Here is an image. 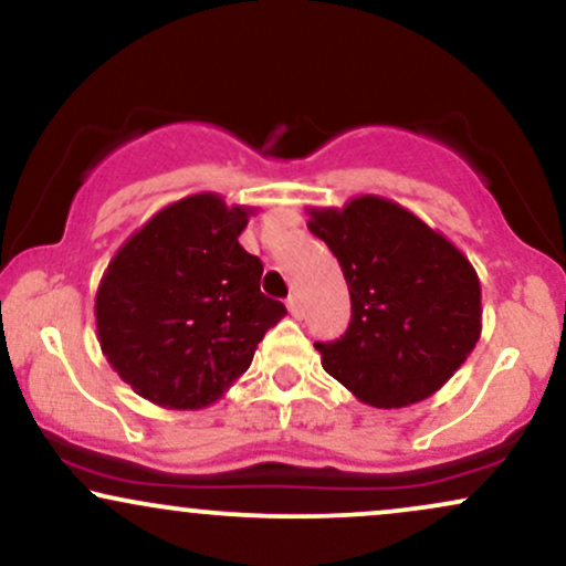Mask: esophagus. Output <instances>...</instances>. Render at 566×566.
Masks as SVG:
<instances>
[{
    "mask_svg": "<svg viewBox=\"0 0 566 566\" xmlns=\"http://www.w3.org/2000/svg\"><path fill=\"white\" fill-rule=\"evenodd\" d=\"M287 311H290L292 316H301V314H303V308H301V301H297L295 295H290V297H287Z\"/></svg>",
    "mask_w": 566,
    "mask_h": 566,
    "instance_id": "esophagus-1",
    "label": "esophagus"
}]
</instances>
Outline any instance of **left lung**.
<instances>
[{
    "label": "left lung",
    "instance_id": "1",
    "mask_svg": "<svg viewBox=\"0 0 566 566\" xmlns=\"http://www.w3.org/2000/svg\"><path fill=\"white\" fill-rule=\"evenodd\" d=\"M308 231L333 250L350 295L346 335L314 343L324 373L378 409L437 394L482 335V284L469 258L375 193L340 210L311 207Z\"/></svg>",
    "mask_w": 566,
    "mask_h": 566
}]
</instances>
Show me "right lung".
I'll return each mask as SVG.
<instances>
[{
    "mask_svg": "<svg viewBox=\"0 0 566 566\" xmlns=\"http://www.w3.org/2000/svg\"><path fill=\"white\" fill-rule=\"evenodd\" d=\"M252 212L193 193L116 250L97 284V343L143 399L167 409L212 405L287 314L261 292V258L239 244Z\"/></svg>",
    "mask_w": 566,
    "mask_h": 566,
    "instance_id": "1",
    "label": "right lung"
}]
</instances>
